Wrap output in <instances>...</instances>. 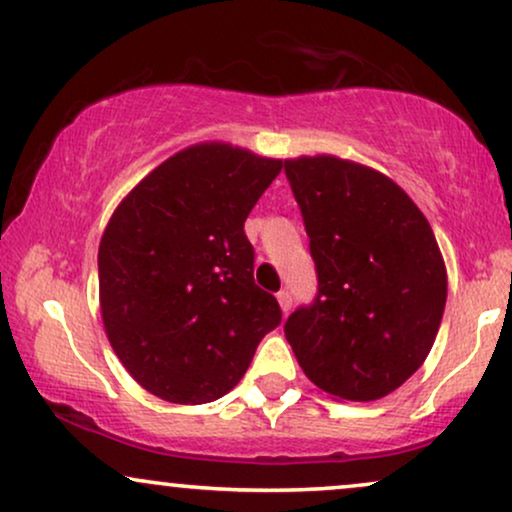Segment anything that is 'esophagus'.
<instances>
[{"instance_id":"1","label":"esophagus","mask_w":512,"mask_h":512,"mask_svg":"<svg viewBox=\"0 0 512 512\" xmlns=\"http://www.w3.org/2000/svg\"><path fill=\"white\" fill-rule=\"evenodd\" d=\"M276 300H278V307H281V312L288 314L290 307H293V297H290L288 290H281V293L276 295Z\"/></svg>"}]
</instances>
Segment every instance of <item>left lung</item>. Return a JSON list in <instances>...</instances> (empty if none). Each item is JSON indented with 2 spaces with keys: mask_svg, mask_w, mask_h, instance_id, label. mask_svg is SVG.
I'll return each instance as SVG.
<instances>
[{
  "mask_svg": "<svg viewBox=\"0 0 512 512\" xmlns=\"http://www.w3.org/2000/svg\"><path fill=\"white\" fill-rule=\"evenodd\" d=\"M319 293L286 321L304 375L345 401L397 390L435 345L446 267L432 226L383 172L335 158L286 160Z\"/></svg>",
  "mask_w": 512,
  "mask_h": 512,
  "instance_id": "1",
  "label": "left lung"
}]
</instances>
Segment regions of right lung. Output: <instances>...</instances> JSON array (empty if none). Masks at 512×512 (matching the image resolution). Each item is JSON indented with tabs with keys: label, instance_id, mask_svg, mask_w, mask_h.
<instances>
[{
	"label": "right lung",
	"instance_id": "right-lung-1",
	"mask_svg": "<svg viewBox=\"0 0 512 512\" xmlns=\"http://www.w3.org/2000/svg\"><path fill=\"white\" fill-rule=\"evenodd\" d=\"M283 160L224 141L174 153L120 200L99 245L101 319L137 383L172 404L234 390L281 323L243 224Z\"/></svg>",
	"mask_w": 512,
	"mask_h": 512
}]
</instances>
